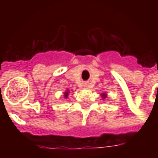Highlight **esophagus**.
Masks as SVG:
<instances>
[{"label":"esophagus","mask_w":158,"mask_h":158,"mask_svg":"<svg viewBox=\"0 0 158 158\" xmlns=\"http://www.w3.org/2000/svg\"><path fill=\"white\" fill-rule=\"evenodd\" d=\"M84 85H85V87H86V88H88V85H89V84H88V83H85V84H84Z\"/></svg>","instance_id":"1"}]
</instances>
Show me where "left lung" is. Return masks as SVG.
Segmentation results:
<instances>
[{"label":"left lung","mask_w":158,"mask_h":158,"mask_svg":"<svg viewBox=\"0 0 158 158\" xmlns=\"http://www.w3.org/2000/svg\"><path fill=\"white\" fill-rule=\"evenodd\" d=\"M102 96L103 98H106V94H105V93H102Z\"/></svg>","instance_id":"left-lung-1"}]
</instances>
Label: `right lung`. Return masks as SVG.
<instances>
[{
	"label": "right lung",
	"instance_id": "1",
	"mask_svg": "<svg viewBox=\"0 0 158 158\" xmlns=\"http://www.w3.org/2000/svg\"><path fill=\"white\" fill-rule=\"evenodd\" d=\"M69 90H67V91L64 93V97H65V98H67V97H68V96H69Z\"/></svg>",
	"mask_w": 158,
	"mask_h": 158
}]
</instances>
